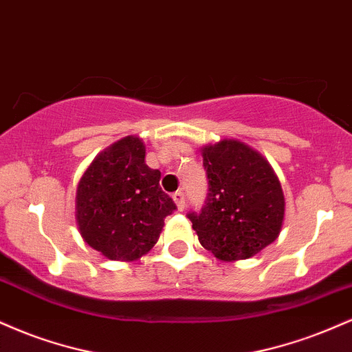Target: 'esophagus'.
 <instances>
[{"label":"esophagus","mask_w":352,"mask_h":352,"mask_svg":"<svg viewBox=\"0 0 352 352\" xmlns=\"http://www.w3.org/2000/svg\"><path fill=\"white\" fill-rule=\"evenodd\" d=\"M172 199L177 204V207H179V210H184L185 205H187V201H185V193L182 192V190H177V192L172 195Z\"/></svg>","instance_id":"34e87169"}]
</instances>
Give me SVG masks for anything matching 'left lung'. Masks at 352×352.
<instances>
[{
	"mask_svg": "<svg viewBox=\"0 0 352 352\" xmlns=\"http://www.w3.org/2000/svg\"><path fill=\"white\" fill-rule=\"evenodd\" d=\"M208 193L199 213L187 217L201 246L218 260H245L273 243L281 232L285 197L263 157L238 140H221L201 152Z\"/></svg>",
	"mask_w": 352,
	"mask_h": 352,
	"instance_id": "8db88e82",
	"label": "left lung"
}]
</instances>
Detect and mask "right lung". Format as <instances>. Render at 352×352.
<instances>
[{"label": "right lung", "mask_w": 352, "mask_h": 352, "mask_svg": "<svg viewBox=\"0 0 352 352\" xmlns=\"http://www.w3.org/2000/svg\"><path fill=\"white\" fill-rule=\"evenodd\" d=\"M145 164V145L125 137L100 152L78 185L76 218L84 241L111 260H135L159 240L177 205Z\"/></svg>", "instance_id": "right-lung-1"}]
</instances>
